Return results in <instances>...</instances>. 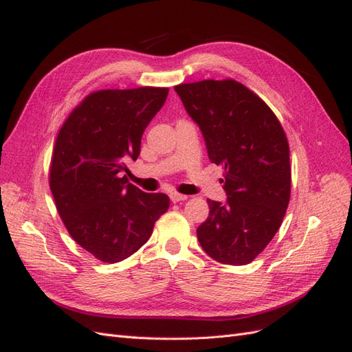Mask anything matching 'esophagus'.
I'll use <instances>...</instances> for the list:
<instances>
[{
	"mask_svg": "<svg viewBox=\"0 0 352 352\" xmlns=\"http://www.w3.org/2000/svg\"><path fill=\"white\" fill-rule=\"evenodd\" d=\"M170 199H172L173 202H179V201L188 199V197H186V195H182V194H179V192H172V194H170Z\"/></svg>",
	"mask_w": 352,
	"mask_h": 352,
	"instance_id": "esophagus-1",
	"label": "esophagus"
}]
</instances>
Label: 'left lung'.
Masks as SVG:
<instances>
[{
  "label": "left lung",
  "instance_id": "obj_1",
  "mask_svg": "<svg viewBox=\"0 0 352 352\" xmlns=\"http://www.w3.org/2000/svg\"><path fill=\"white\" fill-rule=\"evenodd\" d=\"M188 114L204 135L211 163L225 168L228 202L207 199L199 245L223 264L251 263L279 230L291 198L289 144L272 109L233 80L176 85Z\"/></svg>",
  "mask_w": 352,
  "mask_h": 352
}]
</instances>
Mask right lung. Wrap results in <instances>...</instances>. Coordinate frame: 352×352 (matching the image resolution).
Masks as SVG:
<instances>
[{
	"instance_id": "1",
	"label": "right lung",
	"mask_w": 352,
	"mask_h": 352,
	"mask_svg": "<svg viewBox=\"0 0 352 352\" xmlns=\"http://www.w3.org/2000/svg\"><path fill=\"white\" fill-rule=\"evenodd\" d=\"M167 94L154 87L91 92L58 131L51 192L70 236L102 263L140 250L170 206L166 194H146L123 176Z\"/></svg>"
}]
</instances>
